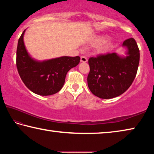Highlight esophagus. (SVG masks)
<instances>
[{"mask_svg": "<svg viewBox=\"0 0 154 154\" xmlns=\"http://www.w3.org/2000/svg\"><path fill=\"white\" fill-rule=\"evenodd\" d=\"M88 61V58L85 56H81V62H86Z\"/></svg>", "mask_w": 154, "mask_h": 154, "instance_id": "esophagus-1", "label": "esophagus"}]
</instances>
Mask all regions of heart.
I'll list each match as a JSON object with an SVG mask.
<instances>
[{
  "instance_id": "heart-1",
  "label": "heart",
  "mask_w": 154,
  "mask_h": 154,
  "mask_svg": "<svg viewBox=\"0 0 154 154\" xmlns=\"http://www.w3.org/2000/svg\"><path fill=\"white\" fill-rule=\"evenodd\" d=\"M103 41H104V38H102V37L97 38H96V39H95V41H94V44L100 43H102Z\"/></svg>"
}]
</instances>
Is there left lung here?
<instances>
[{"label":"left lung","instance_id":"left-lung-1","mask_svg":"<svg viewBox=\"0 0 154 154\" xmlns=\"http://www.w3.org/2000/svg\"><path fill=\"white\" fill-rule=\"evenodd\" d=\"M128 56L121 58L116 53L100 54L88 60L90 72L88 85L94 95L109 99L122 94L128 89L136 77L140 53L133 38L125 40Z\"/></svg>","mask_w":154,"mask_h":154}]
</instances>
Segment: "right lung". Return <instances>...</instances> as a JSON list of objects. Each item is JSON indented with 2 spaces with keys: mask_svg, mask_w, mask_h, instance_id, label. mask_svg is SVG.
Instances as JSON below:
<instances>
[{
  "mask_svg": "<svg viewBox=\"0 0 154 154\" xmlns=\"http://www.w3.org/2000/svg\"><path fill=\"white\" fill-rule=\"evenodd\" d=\"M18 40L16 66L20 78L32 92L41 96H49L58 92L63 87L68 71L79 63L80 57L63 56L37 62L28 55L23 36Z\"/></svg>",
  "mask_w": 154,
  "mask_h": 154,
  "instance_id": "right-lung-1",
  "label": "right lung"
}]
</instances>
